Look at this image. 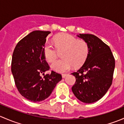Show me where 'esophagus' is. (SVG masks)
<instances>
[{"mask_svg":"<svg viewBox=\"0 0 124 124\" xmlns=\"http://www.w3.org/2000/svg\"><path fill=\"white\" fill-rule=\"evenodd\" d=\"M67 76V74H62V77H63V78H65Z\"/></svg>","mask_w":124,"mask_h":124,"instance_id":"1","label":"esophagus"}]
</instances>
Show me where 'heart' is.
<instances>
[{
  "instance_id": "1",
  "label": "heart",
  "mask_w": 124,
  "mask_h": 124,
  "mask_svg": "<svg viewBox=\"0 0 124 124\" xmlns=\"http://www.w3.org/2000/svg\"><path fill=\"white\" fill-rule=\"evenodd\" d=\"M56 48L48 42L43 47V54L45 59L49 62H54L57 56V51H62V59L56 61L51 65V68L59 72H65L72 66L79 67L86 61L89 53L87 42L68 33H61L54 38Z\"/></svg>"
}]
</instances>
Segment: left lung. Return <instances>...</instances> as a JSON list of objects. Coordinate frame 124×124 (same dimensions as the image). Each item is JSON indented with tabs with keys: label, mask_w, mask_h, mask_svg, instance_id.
I'll return each instance as SVG.
<instances>
[{
	"label": "left lung",
	"mask_w": 124,
	"mask_h": 124,
	"mask_svg": "<svg viewBox=\"0 0 124 124\" xmlns=\"http://www.w3.org/2000/svg\"><path fill=\"white\" fill-rule=\"evenodd\" d=\"M77 36L87 42L89 53L82 67L71 73L76 78L72 91L82 102L92 103L100 100L110 87L115 61L110 47L97 37Z\"/></svg>",
	"instance_id": "obj_1"
}]
</instances>
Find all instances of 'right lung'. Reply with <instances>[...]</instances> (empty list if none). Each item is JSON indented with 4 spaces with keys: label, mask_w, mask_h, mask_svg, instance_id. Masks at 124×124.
Returning a JSON list of instances; mask_svg holds the SVG:
<instances>
[{
    "label": "right lung",
    "mask_w": 124,
    "mask_h": 124,
    "mask_svg": "<svg viewBox=\"0 0 124 124\" xmlns=\"http://www.w3.org/2000/svg\"><path fill=\"white\" fill-rule=\"evenodd\" d=\"M49 31H35L23 38L16 46L12 57L11 71L20 94L28 100L39 102L48 98L62 76L49 70L43 54V47Z\"/></svg>",
    "instance_id": "add662e5"
}]
</instances>
